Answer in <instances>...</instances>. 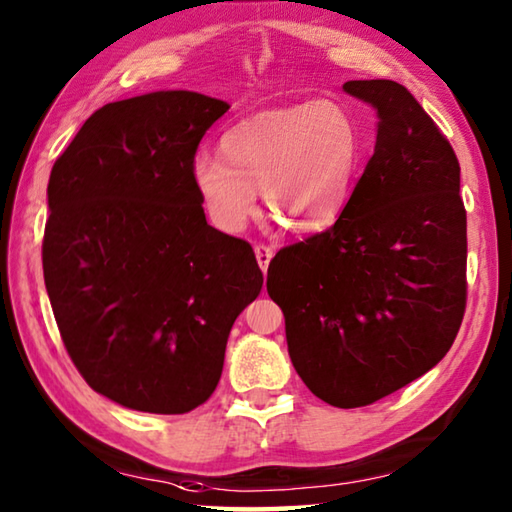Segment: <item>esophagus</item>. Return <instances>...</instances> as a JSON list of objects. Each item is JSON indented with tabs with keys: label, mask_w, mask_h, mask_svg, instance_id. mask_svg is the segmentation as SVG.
Masks as SVG:
<instances>
[{
	"label": "esophagus",
	"mask_w": 512,
	"mask_h": 512,
	"mask_svg": "<svg viewBox=\"0 0 512 512\" xmlns=\"http://www.w3.org/2000/svg\"><path fill=\"white\" fill-rule=\"evenodd\" d=\"M255 257H257V264H259V268H262V273H266L268 271V264H271V259H273V248L271 246H257L255 248Z\"/></svg>",
	"instance_id": "1"
}]
</instances>
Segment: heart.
Instances as JSON below:
<instances>
[{
  "label": "heart",
  "mask_w": 512,
  "mask_h": 512,
  "mask_svg": "<svg viewBox=\"0 0 512 512\" xmlns=\"http://www.w3.org/2000/svg\"><path fill=\"white\" fill-rule=\"evenodd\" d=\"M221 154L201 150L190 181L212 226L228 235L266 206L302 232L336 224L351 199L362 136L349 111L331 100L266 109L221 136Z\"/></svg>",
  "instance_id": "obj_1"
}]
</instances>
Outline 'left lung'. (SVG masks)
I'll return each mask as SVG.
<instances>
[{
    "label": "left lung",
    "instance_id": "8db88e82",
    "mask_svg": "<svg viewBox=\"0 0 512 512\" xmlns=\"http://www.w3.org/2000/svg\"><path fill=\"white\" fill-rule=\"evenodd\" d=\"M376 109V147L329 230L282 248L266 291L297 376L333 407H362L430 371L466 311L461 167L434 120L394 80H349Z\"/></svg>",
    "mask_w": 512,
    "mask_h": 512
}]
</instances>
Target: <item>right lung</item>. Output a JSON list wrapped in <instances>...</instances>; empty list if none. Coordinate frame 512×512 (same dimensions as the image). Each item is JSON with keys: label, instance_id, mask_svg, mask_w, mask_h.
Segmentation results:
<instances>
[{"label": "right lung", "instance_id": "1", "mask_svg": "<svg viewBox=\"0 0 512 512\" xmlns=\"http://www.w3.org/2000/svg\"><path fill=\"white\" fill-rule=\"evenodd\" d=\"M228 109L197 91L109 102L51 170L42 266L55 322L89 387L129 410L206 403L232 324L262 291L253 248L208 226L190 181Z\"/></svg>", "mask_w": 512, "mask_h": 512}]
</instances>
